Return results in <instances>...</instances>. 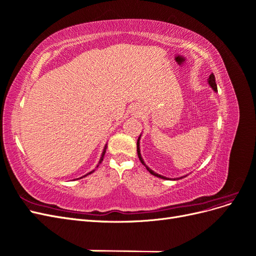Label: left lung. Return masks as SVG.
<instances>
[{
  "label": "left lung",
  "mask_w": 256,
  "mask_h": 256,
  "mask_svg": "<svg viewBox=\"0 0 256 256\" xmlns=\"http://www.w3.org/2000/svg\"><path fill=\"white\" fill-rule=\"evenodd\" d=\"M208 84L210 85V86L212 88V90H214V92H218V90H216V84L214 74H210V76H209V78H208ZM140 138H141V136H138V142H136V152H138V159L141 160L142 164H143V166H145V168H147V171H148L150 174H152V175H154V176H157V177H159V178H164V180H168V178H166V177H164V176H162V175H159V174H157V173H154V171H152V170L144 164V161H143L142 156H141V152H140Z\"/></svg>",
  "instance_id": "left-lung-1"
}]
</instances>
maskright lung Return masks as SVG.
Listing matches in <instances>:
<instances>
[{
	"label": "right lung",
	"mask_w": 256,
	"mask_h": 256,
	"mask_svg": "<svg viewBox=\"0 0 256 256\" xmlns=\"http://www.w3.org/2000/svg\"><path fill=\"white\" fill-rule=\"evenodd\" d=\"M106 145L104 146V152H102V158H100V161H99V164H102V161L104 160V152H106ZM92 172H94V171H92V172H90V173H88L86 175H88V174H92ZM86 175H84L83 177H85V176H86ZM80 178H82V177H80Z\"/></svg>",
	"instance_id": "1"
}]
</instances>
